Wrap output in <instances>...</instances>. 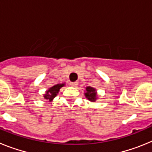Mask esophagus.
<instances>
[{
	"label": "esophagus",
	"mask_w": 152,
	"mask_h": 152,
	"mask_svg": "<svg viewBox=\"0 0 152 152\" xmlns=\"http://www.w3.org/2000/svg\"><path fill=\"white\" fill-rule=\"evenodd\" d=\"M78 84V82L77 81H75V82H71L70 83V85L72 86V87H74V88H76Z\"/></svg>",
	"instance_id": "esophagus-1"
}]
</instances>
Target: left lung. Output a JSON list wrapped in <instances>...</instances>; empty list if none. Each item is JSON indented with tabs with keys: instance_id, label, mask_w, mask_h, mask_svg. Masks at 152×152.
<instances>
[{
	"instance_id": "obj_1",
	"label": "left lung",
	"mask_w": 152,
	"mask_h": 152,
	"mask_svg": "<svg viewBox=\"0 0 152 152\" xmlns=\"http://www.w3.org/2000/svg\"><path fill=\"white\" fill-rule=\"evenodd\" d=\"M84 96L85 97L88 99V100H90L91 102L94 103L96 100L98 99L97 96V92H96V90L95 88H92V87H86L85 92H84Z\"/></svg>"
}]
</instances>
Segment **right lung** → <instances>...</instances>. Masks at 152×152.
I'll list each match as a JSON object with an SVG mask.
<instances>
[{"label":"right lung","mask_w":152,"mask_h":152,"mask_svg":"<svg viewBox=\"0 0 152 152\" xmlns=\"http://www.w3.org/2000/svg\"><path fill=\"white\" fill-rule=\"evenodd\" d=\"M65 85V84H57L56 85L52 86L50 88L47 90L45 91V94H43V97L45 100H49V101H52L53 99L57 96L58 93L59 92L60 89H61L62 87Z\"/></svg>","instance_id":"1"}]
</instances>
